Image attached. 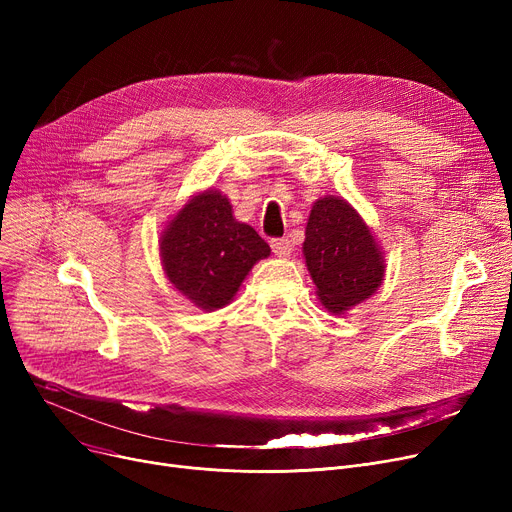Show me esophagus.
I'll return each instance as SVG.
<instances>
[{
	"instance_id": "34e87169",
	"label": "esophagus",
	"mask_w": 512,
	"mask_h": 512,
	"mask_svg": "<svg viewBox=\"0 0 512 512\" xmlns=\"http://www.w3.org/2000/svg\"><path fill=\"white\" fill-rule=\"evenodd\" d=\"M272 251L278 255V257H288L292 253V245L288 238H274L272 240Z\"/></svg>"
}]
</instances>
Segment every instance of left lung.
Masks as SVG:
<instances>
[{"label": "left lung", "instance_id": "8db88e82", "mask_svg": "<svg viewBox=\"0 0 512 512\" xmlns=\"http://www.w3.org/2000/svg\"><path fill=\"white\" fill-rule=\"evenodd\" d=\"M317 297L332 313L369 299L384 280V259L357 211L338 197L319 199L303 245Z\"/></svg>", "mask_w": 512, "mask_h": 512}]
</instances>
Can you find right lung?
<instances>
[{"label":"right lung","instance_id":"1","mask_svg":"<svg viewBox=\"0 0 512 512\" xmlns=\"http://www.w3.org/2000/svg\"><path fill=\"white\" fill-rule=\"evenodd\" d=\"M270 245L234 220L230 201L205 191L188 201L161 234V259L170 282L197 307L228 305Z\"/></svg>","mask_w":512,"mask_h":512}]
</instances>
